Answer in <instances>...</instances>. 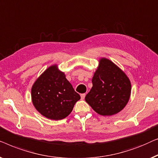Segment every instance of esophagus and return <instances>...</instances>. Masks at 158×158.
Wrapping results in <instances>:
<instances>
[{"label": "esophagus", "instance_id": "34e87169", "mask_svg": "<svg viewBox=\"0 0 158 158\" xmlns=\"http://www.w3.org/2000/svg\"><path fill=\"white\" fill-rule=\"evenodd\" d=\"M85 96H86V94H81V98L82 99H84V98H85Z\"/></svg>", "mask_w": 158, "mask_h": 158}]
</instances>
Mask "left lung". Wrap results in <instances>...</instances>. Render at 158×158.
Returning <instances> with one entry per match:
<instances>
[{"instance_id": "1", "label": "left lung", "mask_w": 158, "mask_h": 158, "mask_svg": "<svg viewBox=\"0 0 158 158\" xmlns=\"http://www.w3.org/2000/svg\"><path fill=\"white\" fill-rule=\"evenodd\" d=\"M92 81L93 86L85 101L97 113L110 116L125 107L130 98L131 82L114 62L100 58Z\"/></svg>"}]
</instances>
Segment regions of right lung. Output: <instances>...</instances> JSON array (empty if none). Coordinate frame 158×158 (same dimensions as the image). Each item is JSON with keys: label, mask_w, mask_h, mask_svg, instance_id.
Returning a JSON list of instances; mask_svg holds the SVG:
<instances>
[{"label": "right lung", "mask_w": 158, "mask_h": 158, "mask_svg": "<svg viewBox=\"0 0 158 158\" xmlns=\"http://www.w3.org/2000/svg\"><path fill=\"white\" fill-rule=\"evenodd\" d=\"M81 99L57 64L48 67L31 87V100L40 114L53 120L64 119Z\"/></svg>", "instance_id": "obj_1"}]
</instances>
